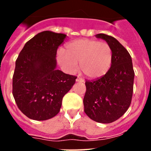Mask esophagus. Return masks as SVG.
Returning <instances> with one entry per match:
<instances>
[{"label":"esophagus","mask_w":151,"mask_h":151,"mask_svg":"<svg viewBox=\"0 0 151 151\" xmlns=\"http://www.w3.org/2000/svg\"><path fill=\"white\" fill-rule=\"evenodd\" d=\"M84 81H85V80H84L82 78H81V77H78V76L77 77L76 82H84Z\"/></svg>","instance_id":"esophagus-1"}]
</instances>
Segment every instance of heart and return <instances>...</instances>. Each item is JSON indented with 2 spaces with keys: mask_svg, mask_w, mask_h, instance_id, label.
<instances>
[{
  "mask_svg": "<svg viewBox=\"0 0 151 151\" xmlns=\"http://www.w3.org/2000/svg\"><path fill=\"white\" fill-rule=\"evenodd\" d=\"M113 51L107 42L95 39H77L66 45L57 54V60L69 72H74L79 63L81 71L91 78L104 76L113 63Z\"/></svg>",
  "mask_w": 151,
  "mask_h": 151,
  "instance_id": "heart-1",
  "label": "heart"
}]
</instances>
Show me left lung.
Returning a JSON list of instances; mask_svg holds the SVG:
<instances>
[{"label":"left lung","instance_id":"left-lung-1","mask_svg":"<svg viewBox=\"0 0 151 151\" xmlns=\"http://www.w3.org/2000/svg\"><path fill=\"white\" fill-rule=\"evenodd\" d=\"M96 37L111 46L113 63L104 76L85 82L84 111L92 120L110 123L120 118L130 106L134 72L130 54L115 38L105 34H97Z\"/></svg>","mask_w":151,"mask_h":151}]
</instances>
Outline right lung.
<instances>
[{
	"mask_svg": "<svg viewBox=\"0 0 151 151\" xmlns=\"http://www.w3.org/2000/svg\"><path fill=\"white\" fill-rule=\"evenodd\" d=\"M66 35L44 31L27 41L17 60L13 95L18 108L34 120H47L60 112L63 97L77 77L57 69L58 47Z\"/></svg>",
	"mask_w": 151,
	"mask_h": 151,
	"instance_id": "add662e5",
	"label": "right lung"
}]
</instances>
